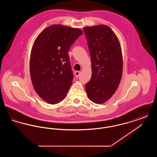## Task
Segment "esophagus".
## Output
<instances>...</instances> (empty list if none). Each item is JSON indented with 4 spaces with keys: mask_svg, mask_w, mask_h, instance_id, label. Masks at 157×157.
<instances>
[{
    "mask_svg": "<svg viewBox=\"0 0 157 157\" xmlns=\"http://www.w3.org/2000/svg\"><path fill=\"white\" fill-rule=\"evenodd\" d=\"M75 75L76 78H78L80 75V72L79 71H76L75 72Z\"/></svg>",
    "mask_w": 157,
    "mask_h": 157,
    "instance_id": "34e87169",
    "label": "esophagus"
}]
</instances>
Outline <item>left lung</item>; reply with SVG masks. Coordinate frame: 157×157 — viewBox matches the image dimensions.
<instances>
[{
    "label": "left lung",
    "mask_w": 157,
    "mask_h": 157,
    "mask_svg": "<svg viewBox=\"0 0 157 157\" xmlns=\"http://www.w3.org/2000/svg\"><path fill=\"white\" fill-rule=\"evenodd\" d=\"M83 31L91 56L92 74L85 85L90 99L98 104L109 99L122 74V56L118 39L106 25L86 27Z\"/></svg>",
    "instance_id": "obj_1"
}]
</instances>
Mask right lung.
<instances>
[{
	"instance_id": "add662e5",
	"label": "right lung",
	"mask_w": 157,
	"mask_h": 157,
	"mask_svg": "<svg viewBox=\"0 0 157 157\" xmlns=\"http://www.w3.org/2000/svg\"><path fill=\"white\" fill-rule=\"evenodd\" d=\"M82 34L78 28L53 25L36 39L30 54V76L39 97L56 104L67 95L74 79L68 51Z\"/></svg>"
}]
</instances>
